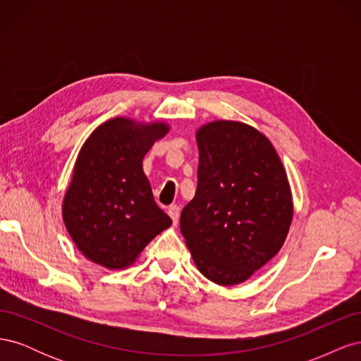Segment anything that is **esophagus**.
<instances>
[{
	"mask_svg": "<svg viewBox=\"0 0 361 361\" xmlns=\"http://www.w3.org/2000/svg\"><path fill=\"white\" fill-rule=\"evenodd\" d=\"M169 215H170V218L173 220V224L176 226V224H178V221H179V215H180L179 206H176V204H171V206L169 207Z\"/></svg>",
	"mask_w": 361,
	"mask_h": 361,
	"instance_id": "esophagus-1",
	"label": "esophagus"
}]
</instances>
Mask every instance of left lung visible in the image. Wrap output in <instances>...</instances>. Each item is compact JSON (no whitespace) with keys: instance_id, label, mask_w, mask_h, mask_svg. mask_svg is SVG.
Instances as JSON below:
<instances>
[{"instance_id":"8db88e82","label":"left lung","mask_w":361,"mask_h":361,"mask_svg":"<svg viewBox=\"0 0 361 361\" xmlns=\"http://www.w3.org/2000/svg\"><path fill=\"white\" fill-rule=\"evenodd\" d=\"M197 190L180 214L195 267L220 286L244 283L285 244L293 203L268 137L243 122L214 120L195 133Z\"/></svg>"}]
</instances>
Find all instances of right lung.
<instances>
[{
	"mask_svg": "<svg viewBox=\"0 0 361 361\" xmlns=\"http://www.w3.org/2000/svg\"><path fill=\"white\" fill-rule=\"evenodd\" d=\"M169 130L166 122L114 117L82 145L61 214L73 244L94 264L128 268L171 226L143 171L145 155Z\"/></svg>",
	"mask_w": 361,
	"mask_h": 361,
	"instance_id": "obj_1",
	"label": "right lung"
}]
</instances>
